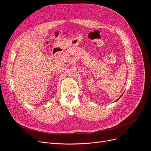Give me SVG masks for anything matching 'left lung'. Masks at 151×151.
Listing matches in <instances>:
<instances>
[{
	"label": "left lung",
	"instance_id": "left-lung-1",
	"mask_svg": "<svg viewBox=\"0 0 151 151\" xmlns=\"http://www.w3.org/2000/svg\"><path fill=\"white\" fill-rule=\"evenodd\" d=\"M121 97H122V96H120V98H118V99H117V100H116V101H118V99H120V98H121Z\"/></svg>",
	"mask_w": 151,
	"mask_h": 151
}]
</instances>
